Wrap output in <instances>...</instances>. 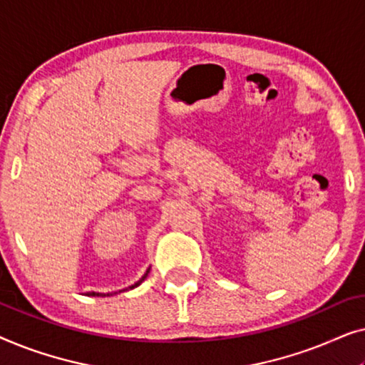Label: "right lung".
Wrapping results in <instances>:
<instances>
[{"label": "right lung", "mask_w": 365, "mask_h": 365, "mask_svg": "<svg viewBox=\"0 0 365 365\" xmlns=\"http://www.w3.org/2000/svg\"><path fill=\"white\" fill-rule=\"evenodd\" d=\"M148 274H149V269H148V271H146V274H144V276H143L141 279H139V281H138L136 284H133V286H131V287H129V289H134V287H138V286H139V284H141V282L144 281V279H146V277H148ZM124 291H128V289H123V291H119V292H124ZM113 294H118V292H113ZM113 294H101V292H88V294H86V296H98V297H106V296H113Z\"/></svg>", "instance_id": "right-lung-1"}]
</instances>
